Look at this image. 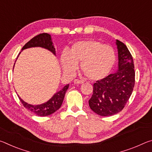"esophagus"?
I'll use <instances>...</instances> for the list:
<instances>
[{"instance_id": "obj_1", "label": "esophagus", "mask_w": 152, "mask_h": 152, "mask_svg": "<svg viewBox=\"0 0 152 152\" xmlns=\"http://www.w3.org/2000/svg\"><path fill=\"white\" fill-rule=\"evenodd\" d=\"M74 83L76 84H83V81L80 80H78V79H76L74 80Z\"/></svg>"}]
</instances>
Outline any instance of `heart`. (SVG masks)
<instances>
[{
    "mask_svg": "<svg viewBox=\"0 0 152 152\" xmlns=\"http://www.w3.org/2000/svg\"><path fill=\"white\" fill-rule=\"evenodd\" d=\"M116 61L111 46L96 40L80 41L72 46L69 53L64 51L61 56L64 70L72 73L81 64V70L92 80H100L109 75Z\"/></svg>",
    "mask_w": 152,
    "mask_h": 152,
    "instance_id": "heart-1",
    "label": "heart"
}]
</instances>
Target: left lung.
Instances as JSON below:
<instances>
[{"label":"left lung","instance_id":"obj_1","mask_svg":"<svg viewBox=\"0 0 152 152\" xmlns=\"http://www.w3.org/2000/svg\"><path fill=\"white\" fill-rule=\"evenodd\" d=\"M118 70L93 84V94L88 101L90 108L101 116H111L125 107L135 85L134 64L124 43L117 40Z\"/></svg>","mask_w":152,"mask_h":152}]
</instances>
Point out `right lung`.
Here are the masks:
<instances>
[{
	"label": "right lung",
	"instance_id": "obj_1",
	"mask_svg": "<svg viewBox=\"0 0 152 152\" xmlns=\"http://www.w3.org/2000/svg\"><path fill=\"white\" fill-rule=\"evenodd\" d=\"M34 47H41L45 49H47L49 51L52 52L53 54L56 55V50L53 47L52 41H51V35L48 33H41L37 35L33 38H32L29 42H28L22 48V50H25L27 48H34ZM14 68V67H13ZM69 84H67L64 88L56 93L49 100L48 102L45 103L38 105H32L28 104L27 102L20 99L19 95V99L22 102L23 106L26 108L29 111L32 112L34 114L41 117H45L48 115H50L52 113H55L56 110L60 109L62 104V102L65 96L66 92L68 89Z\"/></svg>",
	"mask_w": 152,
	"mask_h": 152
}]
</instances>
